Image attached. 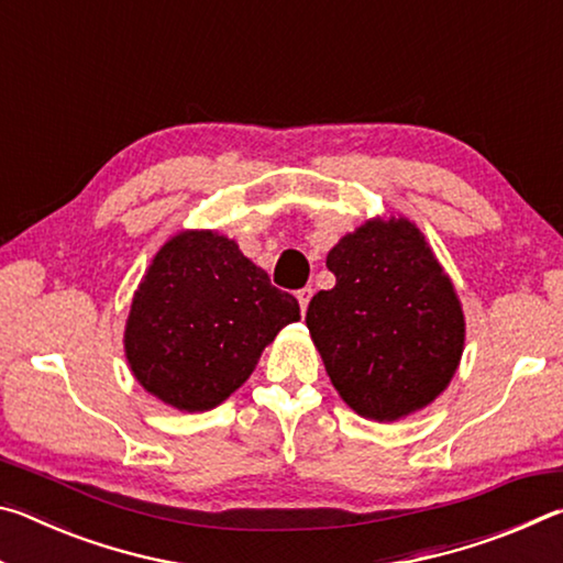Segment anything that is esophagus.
<instances>
[{"label":"esophagus","instance_id":"esophagus-1","mask_svg":"<svg viewBox=\"0 0 563 563\" xmlns=\"http://www.w3.org/2000/svg\"><path fill=\"white\" fill-rule=\"evenodd\" d=\"M310 298H312V288H302V290H298V302H300V310H302V312L308 310Z\"/></svg>","mask_w":563,"mask_h":563}]
</instances>
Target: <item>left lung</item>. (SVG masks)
Instances as JSON below:
<instances>
[{
    "instance_id": "obj_1",
    "label": "left lung",
    "mask_w": 563,
    "mask_h": 563,
    "mask_svg": "<svg viewBox=\"0 0 563 563\" xmlns=\"http://www.w3.org/2000/svg\"><path fill=\"white\" fill-rule=\"evenodd\" d=\"M335 288L305 325L350 409L397 422L432 405L460 367L466 322L454 283L405 216H377L330 247Z\"/></svg>"
}]
</instances>
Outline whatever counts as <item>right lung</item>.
<instances>
[{"instance_id":"obj_1","label":"right lung","mask_w":563,"mask_h":563,"mask_svg":"<svg viewBox=\"0 0 563 563\" xmlns=\"http://www.w3.org/2000/svg\"><path fill=\"white\" fill-rule=\"evenodd\" d=\"M300 305L218 231L186 228L158 247L133 292L123 352L136 383L178 412L225 402Z\"/></svg>"}]
</instances>
